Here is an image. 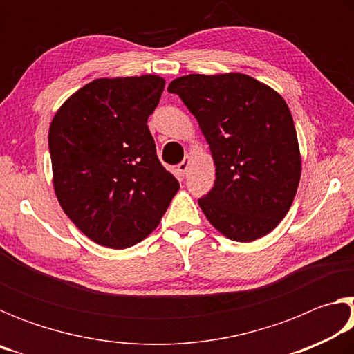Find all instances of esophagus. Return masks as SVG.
Returning <instances> with one entry per match:
<instances>
[{
    "instance_id": "obj_1",
    "label": "esophagus",
    "mask_w": 354,
    "mask_h": 354,
    "mask_svg": "<svg viewBox=\"0 0 354 354\" xmlns=\"http://www.w3.org/2000/svg\"><path fill=\"white\" fill-rule=\"evenodd\" d=\"M190 162H192V159L189 158V156H185V158L181 160V162L178 164V170L183 173V175H185V173H187V170H189V167H190Z\"/></svg>"
}]
</instances>
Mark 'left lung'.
Instances as JSON below:
<instances>
[{
  "mask_svg": "<svg viewBox=\"0 0 354 354\" xmlns=\"http://www.w3.org/2000/svg\"><path fill=\"white\" fill-rule=\"evenodd\" d=\"M211 147L214 187L198 200L214 227L251 242L277 227L295 198L301 159L286 101L242 73L187 75L171 81Z\"/></svg>",
  "mask_w": 354,
  "mask_h": 354,
  "instance_id": "8db88e82",
  "label": "left lung"
}]
</instances>
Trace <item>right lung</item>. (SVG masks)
Listing matches in <instances>:
<instances>
[{"mask_svg": "<svg viewBox=\"0 0 354 354\" xmlns=\"http://www.w3.org/2000/svg\"><path fill=\"white\" fill-rule=\"evenodd\" d=\"M164 86L156 75L101 77L71 95L51 122L57 200L103 247L122 250L143 241L179 190L159 162L147 124Z\"/></svg>", "mask_w": 354, "mask_h": 354, "instance_id": "right-lung-1", "label": "right lung"}]
</instances>
